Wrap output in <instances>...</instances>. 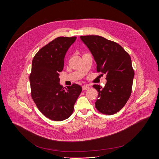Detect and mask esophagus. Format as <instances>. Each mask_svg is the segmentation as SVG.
<instances>
[{"mask_svg":"<svg viewBox=\"0 0 159 159\" xmlns=\"http://www.w3.org/2000/svg\"><path fill=\"white\" fill-rule=\"evenodd\" d=\"M82 89L83 91H85V90H88L89 89V86L88 85H83L82 86Z\"/></svg>","mask_w":159,"mask_h":159,"instance_id":"esophagus-1","label":"esophagus"}]
</instances>
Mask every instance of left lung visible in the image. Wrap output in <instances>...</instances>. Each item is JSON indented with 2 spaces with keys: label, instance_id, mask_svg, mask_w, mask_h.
Segmentation results:
<instances>
[{
  "label": "left lung",
  "instance_id": "obj_1",
  "mask_svg": "<svg viewBox=\"0 0 159 159\" xmlns=\"http://www.w3.org/2000/svg\"><path fill=\"white\" fill-rule=\"evenodd\" d=\"M97 64V71L107 74L104 88L94 84L98 92L95 103L101 113L111 115L118 112L130 97L134 78L130 55L118 43L98 35L81 36Z\"/></svg>",
  "mask_w": 159,
  "mask_h": 159
}]
</instances>
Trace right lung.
Masks as SVG:
<instances>
[{
    "mask_svg": "<svg viewBox=\"0 0 159 159\" xmlns=\"http://www.w3.org/2000/svg\"><path fill=\"white\" fill-rule=\"evenodd\" d=\"M76 37H60L42 48L32 60L29 80L31 96L39 111L55 121L68 118L82 91L73 84L64 89L59 83V73L64 66V58Z\"/></svg>",
    "mask_w": 159,
    "mask_h": 159,
    "instance_id": "right-lung-1",
    "label": "right lung"
}]
</instances>
